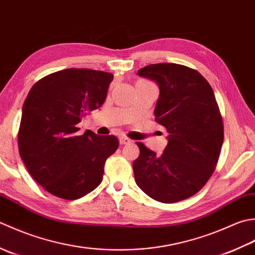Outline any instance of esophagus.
I'll return each mask as SVG.
<instances>
[{"mask_svg":"<svg viewBox=\"0 0 255 255\" xmlns=\"http://www.w3.org/2000/svg\"><path fill=\"white\" fill-rule=\"evenodd\" d=\"M120 144L122 145H126V144H128L129 142H131V139H128L127 136H120Z\"/></svg>","mask_w":255,"mask_h":255,"instance_id":"esophagus-1","label":"esophagus"}]
</instances>
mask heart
<instances>
[{
	"instance_id": "1",
	"label": "heart",
	"mask_w": 255,
	"mask_h": 255,
	"mask_svg": "<svg viewBox=\"0 0 255 255\" xmlns=\"http://www.w3.org/2000/svg\"><path fill=\"white\" fill-rule=\"evenodd\" d=\"M138 82H147V81H143V80H142V81H138Z\"/></svg>"
}]
</instances>
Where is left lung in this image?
I'll return each instance as SVG.
<instances>
[{"instance_id": "8db88e82", "label": "left lung", "mask_w": 255, "mask_h": 255, "mask_svg": "<svg viewBox=\"0 0 255 255\" xmlns=\"http://www.w3.org/2000/svg\"><path fill=\"white\" fill-rule=\"evenodd\" d=\"M137 75L155 81V120L168 132L156 155L137 142L133 162L137 186L154 200L171 204L194 196L214 173L223 143V124L214 90L198 71L178 64L148 65Z\"/></svg>"}]
</instances>
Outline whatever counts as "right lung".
Segmentation results:
<instances>
[{"label":"right lung","mask_w":255,"mask_h":255,"mask_svg":"<svg viewBox=\"0 0 255 255\" xmlns=\"http://www.w3.org/2000/svg\"><path fill=\"white\" fill-rule=\"evenodd\" d=\"M112 80L110 72L69 68L38 80L26 97L19 155L30 176L51 195L79 199L102 181L118 138L90 129L78 135L77 124L103 105Z\"/></svg>","instance_id":"1"}]
</instances>
